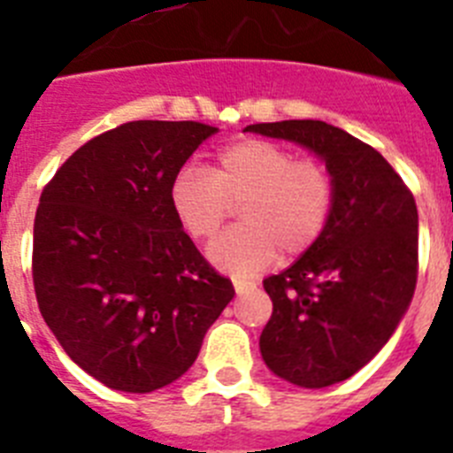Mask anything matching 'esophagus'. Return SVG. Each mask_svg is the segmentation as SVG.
<instances>
[{
  "mask_svg": "<svg viewBox=\"0 0 453 453\" xmlns=\"http://www.w3.org/2000/svg\"><path fill=\"white\" fill-rule=\"evenodd\" d=\"M234 288H235V295H247L250 290H254V283L250 281H240V279H234Z\"/></svg>",
  "mask_w": 453,
  "mask_h": 453,
  "instance_id": "esophagus-1",
  "label": "esophagus"
}]
</instances>
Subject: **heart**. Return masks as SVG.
Returning a JSON list of instances; mask_svg holds the SVG:
<instances>
[{
	"instance_id": "b5f03b06",
	"label": "heart",
	"mask_w": 453,
	"mask_h": 453,
	"mask_svg": "<svg viewBox=\"0 0 453 453\" xmlns=\"http://www.w3.org/2000/svg\"><path fill=\"white\" fill-rule=\"evenodd\" d=\"M170 203L190 238L211 240L240 206L242 224L208 247L218 270L245 279L279 251L297 258L318 245L335 208V181L319 161L272 140L247 138L222 150L211 172L188 165L170 186Z\"/></svg>"
}]
</instances>
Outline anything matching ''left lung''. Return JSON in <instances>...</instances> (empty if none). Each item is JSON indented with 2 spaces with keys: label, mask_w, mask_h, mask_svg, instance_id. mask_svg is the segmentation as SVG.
<instances>
[{
  "label": "left lung",
  "mask_w": 453,
  "mask_h": 453,
  "mask_svg": "<svg viewBox=\"0 0 453 453\" xmlns=\"http://www.w3.org/2000/svg\"><path fill=\"white\" fill-rule=\"evenodd\" d=\"M245 131L299 142L326 163L335 208L318 245L263 288L272 318L265 365L302 388L345 381L379 354L418 283V206L374 147L319 119L250 124Z\"/></svg>",
  "instance_id": "obj_1"
}]
</instances>
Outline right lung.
<instances>
[{
    "mask_svg": "<svg viewBox=\"0 0 453 453\" xmlns=\"http://www.w3.org/2000/svg\"><path fill=\"white\" fill-rule=\"evenodd\" d=\"M213 134L190 119L119 124L79 147L40 195V313L72 361L113 390L177 381L235 295L170 203L174 177Z\"/></svg>",
    "mask_w": 453,
    "mask_h": 453,
    "instance_id": "1",
    "label": "right lung"
}]
</instances>
